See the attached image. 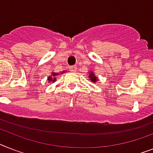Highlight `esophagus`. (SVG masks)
<instances>
[{
	"label": "esophagus",
	"mask_w": 153,
	"mask_h": 153,
	"mask_svg": "<svg viewBox=\"0 0 153 153\" xmlns=\"http://www.w3.org/2000/svg\"><path fill=\"white\" fill-rule=\"evenodd\" d=\"M70 70H71L72 72H76V65H74V66H70Z\"/></svg>",
	"instance_id": "34e87169"
}]
</instances>
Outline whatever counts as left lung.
I'll list each match as a JSON object with an SVG mask.
<instances>
[{"label": "left lung", "instance_id": "left-lung-1", "mask_svg": "<svg viewBox=\"0 0 153 153\" xmlns=\"http://www.w3.org/2000/svg\"><path fill=\"white\" fill-rule=\"evenodd\" d=\"M89 78H90L92 82H94V83H95V82L98 80V79H97V77L94 75V74H93V73H91L90 75H89Z\"/></svg>", "mask_w": 153, "mask_h": 153}]
</instances>
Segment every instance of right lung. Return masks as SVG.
Masks as SVG:
<instances>
[{
	"label": "right lung",
	"instance_id": "obj_1",
	"mask_svg": "<svg viewBox=\"0 0 153 153\" xmlns=\"http://www.w3.org/2000/svg\"><path fill=\"white\" fill-rule=\"evenodd\" d=\"M56 75H58V74H53V76H55ZM55 79H56V77H54V79H52L51 76H49V77L48 78V80L49 83H50V81H55Z\"/></svg>",
	"mask_w": 153,
	"mask_h": 153
}]
</instances>
